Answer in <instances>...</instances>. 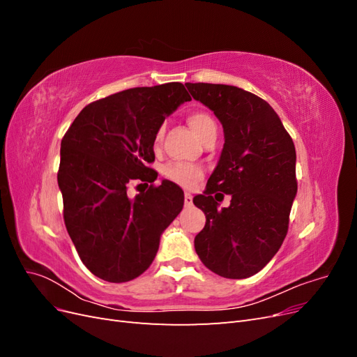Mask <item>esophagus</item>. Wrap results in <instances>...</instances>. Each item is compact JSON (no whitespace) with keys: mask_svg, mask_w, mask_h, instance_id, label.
I'll return each mask as SVG.
<instances>
[{"mask_svg":"<svg viewBox=\"0 0 357 357\" xmlns=\"http://www.w3.org/2000/svg\"><path fill=\"white\" fill-rule=\"evenodd\" d=\"M192 204H193L192 195H190V193H185V205H186V207H190Z\"/></svg>","mask_w":357,"mask_h":357,"instance_id":"34e87169","label":"esophagus"}]
</instances>
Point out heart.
Here are the masks:
<instances>
[{
	"label": "heart",
	"instance_id": "obj_1",
	"mask_svg": "<svg viewBox=\"0 0 357 357\" xmlns=\"http://www.w3.org/2000/svg\"><path fill=\"white\" fill-rule=\"evenodd\" d=\"M188 122L190 125V128L195 131V134L202 139L205 135H207L211 129H215V122L214 119L204 113V112H193L189 114L188 117ZM162 137V128L156 132V142H159ZM164 176L171 180L177 183L180 186H185L189 188L192 186V183L198 180L202 176V169L198 165H193V164H183V162H171L165 168H164Z\"/></svg>",
	"mask_w": 357,
	"mask_h": 357
}]
</instances>
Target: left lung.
<instances>
[{"mask_svg":"<svg viewBox=\"0 0 357 357\" xmlns=\"http://www.w3.org/2000/svg\"><path fill=\"white\" fill-rule=\"evenodd\" d=\"M223 126L225 144L204 195L193 204L205 214L195 250L210 271L247 278L271 261L282 247L296 197L295 144L274 109L255 93L229 84L186 83ZM231 195L218 208L212 195Z\"/></svg>","mask_w":357,"mask_h":357,"instance_id":"8db88e82","label":"left lung"}]
</instances>
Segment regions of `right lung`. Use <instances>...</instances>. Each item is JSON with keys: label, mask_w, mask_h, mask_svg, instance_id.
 Instances as JSON below:
<instances>
[{"label": "right lung", "mask_w": 357, "mask_h": 357, "mask_svg": "<svg viewBox=\"0 0 357 357\" xmlns=\"http://www.w3.org/2000/svg\"><path fill=\"white\" fill-rule=\"evenodd\" d=\"M186 101L178 82L126 89L86 105L62 138L63 222L84 266L105 282L142 275L183 208V190L168 180L134 199L126 190L132 180H156L147 167L155 160L156 132Z\"/></svg>", "instance_id": "add662e5"}]
</instances>
